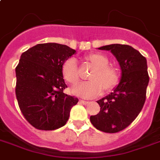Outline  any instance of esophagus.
<instances>
[{
  "label": "esophagus",
  "instance_id": "34e87169",
  "mask_svg": "<svg viewBox=\"0 0 160 160\" xmlns=\"http://www.w3.org/2000/svg\"><path fill=\"white\" fill-rule=\"evenodd\" d=\"M79 102L81 103V104H82V105H87V104H88V103H89V101H83V100H80V101H79Z\"/></svg>",
  "mask_w": 160,
  "mask_h": 160
}]
</instances>
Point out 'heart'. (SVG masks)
<instances>
[{
	"label": "heart",
	"mask_w": 160,
	"mask_h": 160,
	"mask_svg": "<svg viewBox=\"0 0 160 160\" xmlns=\"http://www.w3.org/2000/svg\"><path fill=\"white\" fill-rule=\"evenodd\" d=\"M85 60L94 68L91 71L88 79L72 89V93L83 98H92L102 92L103 88L109 91L119 82L118 68L109 64V59L101 53H92L87 55ZM62 76L70 85H75L79 81V69L76 59L68 58L61 66Z\"/></svg>",
	"instance_id": "b5f03b06"
}]
</instances>
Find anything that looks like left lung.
<instances>
[{
    "label": "left lung",
    "instance_id": "1",
    "mask_svg": "<svg viewBox=\"0 0 160 160\" xmlns=\"http://www.w3.org/2000/svg\"><path fill=\"white\" fill-rule=\"evenodd\" d=\"M99 50L110 51L122 69V78L113 92L97 101L101 110L90 120L96 129L116 133L128 127L143 108L149 83L147 62L128 45L112 44Z\"/></svg>",
    "mask_w": 160,
    "mask_h": 160
}]
</instances>
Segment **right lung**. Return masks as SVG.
I'll return each instance as SVG.
<instances>
[{
	"label": "right lung",
	"mask_w": 160,
	"mask_h": 160,
	"mask_svg": "<svg viewBox=\"0 0 160 160\" xmlns=\"http://www.w3.org/2000/svg\"><path fill=\"white\" fill-rule=\"evenodd\" d=\"M75 50L58 43L38 44L24 51L15 68V95L21 112L39 130L64 126L71 108L78 99L64 94L67 88L61 72L65 59Z\"/></svg>",
	"instance_id": "1"
}]
</instances>
